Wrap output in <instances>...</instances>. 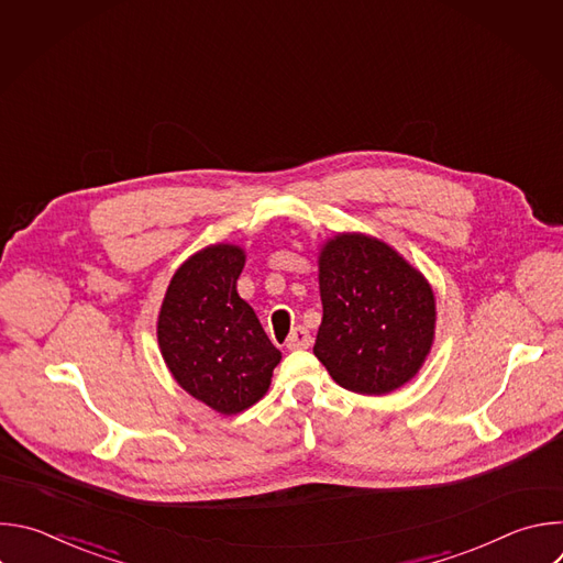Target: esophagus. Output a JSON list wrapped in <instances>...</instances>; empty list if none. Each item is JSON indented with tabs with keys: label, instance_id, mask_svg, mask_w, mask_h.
Instances as JSON below:
<instances>
[{
	"label": "esophagus",
	"instance_id": "obj_1",
	"mask_svg": "<svg viewBox=\"0 0 563 563\" xmlns=\"http://www.w3.org/2000/svg\"><path fill=\"white\" fill-rule=\"evenodd\" d=\"M311 345V334L305 328H296L287 339V350H307Z\"/></svg>",
	"mask_w": 563,
	"mask_h": 563
}]
</instances>
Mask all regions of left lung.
<instances>
[{"label": "left lung", "instance_id": "1", "mask_svg": "<svg viewBox=\"0 0 563 563\" xmlns=\"http://www.w3.org/2000/svg\"><path fill=\"white\" fill-rule=\"evenodd\" d=\"M323 320L313 354L345 389L383 396L412 380L434 345L428 278L385 240L343 231L318 250Z\"/></svg>", "mask_w": 563, "mask_h": 563}]
</instances>
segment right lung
Returning a JSON list of instances; mask_svg holds the SVG:
<instances>
[{
  "instance_id": "right-lung-1",
  "label": "right lung",
  "mask_w": 563,
  "mask_h": 563,
  "mask_svg": "<svg viewBox=\"0 0 563 563\" xmlns=\"http://www.w3.org/2000/svg\"><path fill=\"white\" fill-rule=\"evenodd\" d=\"M245 250L216 243L174 274L157 313V345L172 376L218 415L245 412L267 394L283 354L238 296Z\"/></svg>"
}]
</instances>
